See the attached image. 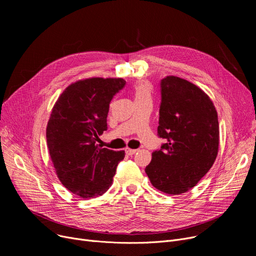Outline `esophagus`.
Returning a JSON list of instances; mask_svg holds the SVG:
<instances>
[{
	"label": "esophagus",
	"mask_w": 256,
	"mask_h": 256,
	"mask_svg": "<svg viewBox=\"0 0 256 256\" xmlns=\"http://www.w3.org/2000/svg\"><path fill=\"white\" fill-rule=\"evenodd\" d=\"M126 150V154H128V156H132V154H136V150H130V148H128V147H126V148L124 150Z\"/></svg>",
	"instance_id": "34e87169"
}]
</instances>
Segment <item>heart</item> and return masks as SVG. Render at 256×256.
Segmentation results:
<instances>
[{
    "label": "heart",
    "instance_id": "b5f03b06",
    "mask_svg": "<svg viewBox=\"0 0 256 256\" xmlns=\"http://www.w3.org/2000/svg\"><path fill=\"white\" fill-rule=\"evenodd\" d=\"M134 98L137 104L142 102L144 100H152V85L148 82V80H140L137 82L132 87Z\"/></svg>",
    "mask_w": 256,
    "mask_h": 256
}]
</instances>
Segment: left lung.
I'll return each instance as SVG.
<instances>
[{
  "label": "left lung",
  "mask_w": 256,
  "mask_h": 256,
  "mask_svg": "<svg viewBox=\"0 0 256 256\" xmlns=\"http://www.w3.org/2000/svg\"><path fill=\"white\" fill-rule=\"evenodd\" d=\"M158 135L166 143L145 168L158 191L180 195L191 190L212 166L219 150L218 114L208 94L189 80H160Z\"/></svg>",
  "instance_id": "1"
}]
</instances>
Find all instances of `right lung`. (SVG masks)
<instances>
[{
	"instance_id": "1",
	"label": "right lung",
	"mask_w": 256,
	"mask_h": 256,
	"mask_svg": "<svg viewBox=\"0 0 256 256\" xmlns=\"http://www.w3.org/2000/svg\"><path fill=\"white\" fill-rule=\"evenodd\" d=\"M126 85L121 78H90L67 87L54 104L46 126V144L59 180L83 199L98 197L112 186L124 150L102 148L113 96Z\"/></svg>"
}]
</instances>
